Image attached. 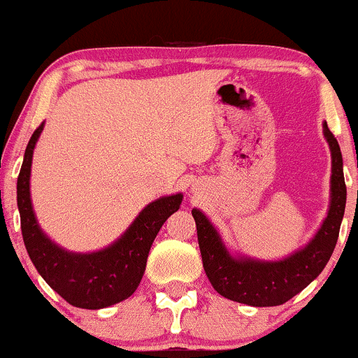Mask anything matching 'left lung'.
<instances>
[{
  "label": "left lung",
  "mask_w": 358,
  "mask_h": 358,
  "mask_svg": "<svg viewBox=\"0 0 358 358\" xmlns=\"http://www.w3.org/2000/svg\"><path fill=\"white\" fill-rule=\"evenodd\" d=\"M323 134L331 151L330 208L322 227L303 249L294 250L279 261H261L248 256L234 257L207 215L199 208L192 210L205 274L213 289L224 298L249 306L282 305L318 278L330 261L342 225L347 187L342 151L327 122L323 124Z\"/></svg>",
  "instance_id": "obj_1"
}]
</instances>
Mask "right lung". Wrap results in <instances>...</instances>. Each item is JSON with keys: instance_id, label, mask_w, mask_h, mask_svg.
Returning <instances> with one entry per match:
<instances>
[{"instance_id": "right-lung-1", "label": "right lung", "mask_w": 358, "mask_h": 358, "mask_svg": "<svg viewBox=\"0 0 358 358\" xmlns=\"http://www.w3.org/2000/svg\"><path fill=\"white\" fill-rule=\"evenodd\" d=\"M42 131L43 122L28 141L16 183V200L28 256L47 285L72 306L101 310L116 305L136 291L156 234L168 217L178 210L183 195L176 193L148 203L127 231L106 249L85 254L69 252L48 239L40 229L30 199L31 159Z\"/></svg>"}]
</instances>
